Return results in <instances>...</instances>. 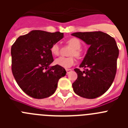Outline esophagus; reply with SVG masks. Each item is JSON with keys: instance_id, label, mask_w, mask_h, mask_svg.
Returning a JSON list of instances; mask_svg holds the SVG:
<instances>
[{"instance_id": "esophagus-1", "label": "esophagus", "mask_w": 128, "mask_h": 128, "mask_svg": "<svg viewBox=\"0 0 128 128\" xmlns=\"http://www.w3.org/2000/svg\"><path fill=\"white\" fill-rule=\"evenodd\" d=\"M66 74H69L70 72L72 71V70H71V69H66Z\"/></svg>"}]
</instances>
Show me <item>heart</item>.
Listing matches in <instances>:
<instances>
[{
    "instance_id": "heart-1",
    "label": "heart",
    "mask_w": 128,
    "mask_h": 128,
    "mask_svg": "<svg viewBox=\"0 0 128 128\" xmlns=\"http://www.w3.org/2000/svg\"><path fill=\"white\" fill-rule=\"evenodd\" d=\"M67 44L73 47V50H72L71 52L70 53V56H74L76 58H80L81 56V43L79 39L76 38H72L67 41ZM50 51L51 53L54 56H58L60 54V47L57 44H53L50 47ZM75 60L74 58L70 56V57H60L56 59L55 63L59 66L63 68H69L74 65Z\"/></svg>"
}]
</instances>
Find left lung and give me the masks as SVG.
Here are the masks:
<instances>
[{
  "label": "left lung",
  "mask_w": 128,
  "mask_h": 128,
  "mask_svg": "<svg viewBox=\"0 0 128 128\" xmlns=\"http://www.w3.org/2000/svg\"><path fill=\"white\" fill-rule=\"evenodd\" d=\"M72 36L80 38L90 46L79 68L74 70L78 78L72 83L74 92L86 99L102 96L113 83L117 72L118 48L113 37L101 31L78 32Z\"/></svg>",
  "instance_id": "obj_1"
}]
</instances>
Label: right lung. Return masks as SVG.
I'll use <instances>...</instances> for the list:
<instances>
[{
  "label": "right lung",
  "mask_w": 128,
  "mask_h": 128,
  "mask_svg": "<svg viewBox=\"0 0 128 128\" xmlns=\"http://www.w3.org/2000/svg\"><path fill=\"white\" fill-rule=\"evenodd\" d=\"M63 33L34 30L20 36L11 46V70L20 88L34 99L52 96L58 82L66 75L59 65L50 66L54 61L50 47L62 39Z\"/></svg>",
  "instance_id": "right-lung-1"
}]
</instances>
